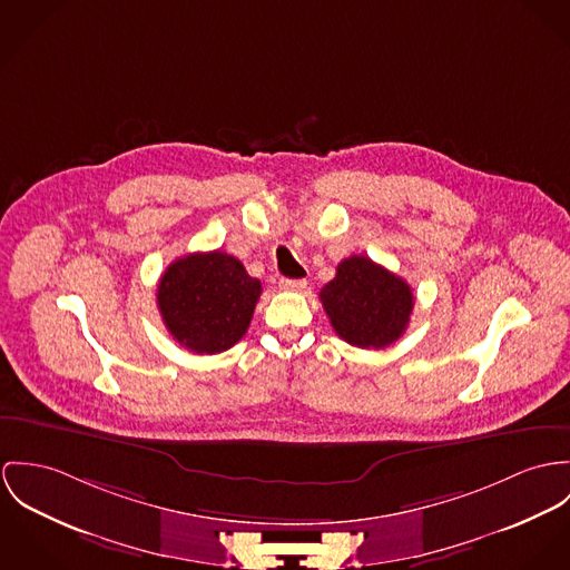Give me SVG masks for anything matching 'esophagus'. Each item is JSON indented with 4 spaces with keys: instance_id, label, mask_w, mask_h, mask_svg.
Masks as SVG:
<instances>
[{
    "instance_id": "obj_1",
    "label": "esophagus",
    "mask_w": 570,
    "mask_h": 570,
    "mask_svg": "<svg viewBox=\"0 0 570 570\" xmlns=\"http://www.w3.org/2000/svg\"><path fill=\"white\" fill-rule=\"evenodd\" d=\"M306 286H308L306 279H288V277L279 279V288L291 291V293H302V291H306Z\"/></svg>"
}]
</instances>
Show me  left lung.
Wrapping results in <instances>:
<instances>
[{"label": "left lung", "instance_id": "8db88e82", "mask_svg": "<svg viewBox=\"0 0 570 570\" xmlns=\"http://www.w3.org/2000/svg\"><path fill=\"white\" fill-rule=\"evenodd\" d=\"M318 299L334 332L350 345L382 350L395 343L413 313L411 286L365 255H352L336 266Z\"/></svg>", "mask_w": 570, "mask_h": 570}]
</instances>
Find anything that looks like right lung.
Masks as SVG:
<instances>
[{
	"mask_svg": "<svg viewBox=\"0 0 570 570\" xmlns=\"http://www.w3.org/2000/svg\"><path fill=\"white\" fill-rule=\"evenodd\" d=\"M259 293V279L234 255L190 254L161 275L157 306L179 345L194 354H218L245 336Z\"/></svg>",
	"mask_w": 570,
	"mask_h": 570,
	"instance_id": "right-lung-1",
	"label": "right lung"
}]
</instances>
